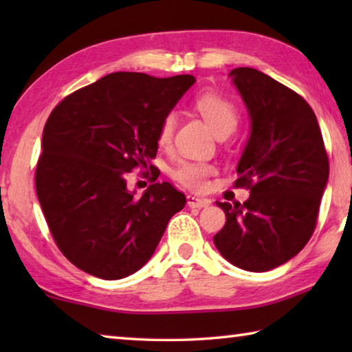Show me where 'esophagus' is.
Returning a JSON list of instances; mask_svg holds the SVG:
<instances>
[{"instance_id":"34e87169","label":"esophagus","mask_w":352,"mask_h":352,"mask_svg":"<svg viewBox=\"0 0 352 352\" xmlns=\"http://www.w3.org/2000/svg\"><path fill=\"white\" fill-rule=\"evenodd\" d=\"M188 206H190V208H206V206H210V204L211 201L208 200V199H200V197H195V195H188Z\"/></svg>"}]
</instances>
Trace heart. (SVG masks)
Here are the masks:
<instances>
[{"instance_id": "obj_1", "label": "heart", "mask_w": 352, "mask_h": 352, "mask_svg": "<svg viewBox=\"0 0 352 352\" xmlns=\"http://www.w3.org/2000/svg\"><path fill=\"white\" fill-rule=\"evenodd\" d=\"M195 109L206 119V122L210 124L216 135L233 132L237 126V121H239L236 107L228 99L214 93H206L199 96L197 100H195ZM175 121L177 119L174 113H169L160 122L157 140L162 147L169 146L172 135H174ZM212 174L214 168L211 164L184 162L177 166L174 172H172V177L190 190H204L208 186V178Z\"/></svg>"}]
</instances>
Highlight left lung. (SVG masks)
I'll use <instances>...</instances> for the list:
<instances>
[{
  "instance_id": "1",
  "label": "left lung",
  "mask_w": 352,
  "mask_h": 352,
  "mask_svg": "<svg viewBox=\"0 0 352 352\" xmlns=\"http://www.w3.org/2000/svg\"><path fill=\"white\" fill-rule=\"evenodd\" d=\"M250 118L237 163L241 204H220L225 226L214 245L247 272H269L301 252L317 225L329 162L314 110L300 94L253 68L230 73Z\"/></svg>"
}]
</instances>
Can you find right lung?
Masks as SVG:
<instances>
[{
  "mask_svg": "<svg viewBox=\"0 0 352 352\" xmlns=\"http://www.w3.org/2000/svg\"><path fill=\"white\" fill-rule=\"evenodd\" d=\"M194 83L190 74L113 73L69 94L47 118L35 188L57 247L77 269L109 281L133 275L186 205L168 182L135 197L126 174L151 164L160 122Z\"/></svg>",
  "mask_w": 352,
  "mask_h": 352,
  "instance_id": "1",
  "label": "right lung"
}]
</instances>
